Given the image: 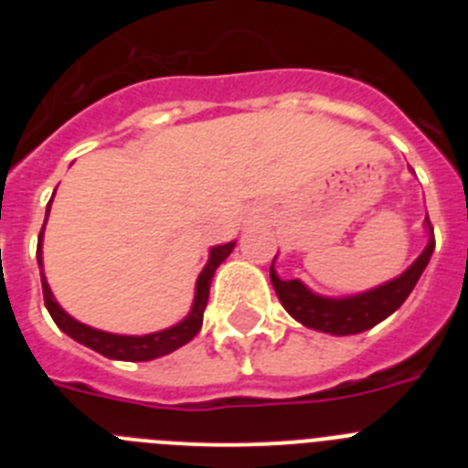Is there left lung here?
<instances>
[{
    "instance_id": "left-lung-1",
    "label": "left lung",
    "mask_w": 468,
    "mask_h": 468,
    "mask_svg": "<svg viewBox=\"0 0 468 468\" xmlns=\"http://www.w3.org/2000/svg\"><path fill=\"white\" fill-rule=\"evenodd\" d=\"M424 225H427L429 229V243L427 248L421 250L420 258H417L399 279L378 285L373 291L349 297L316 295V292L309 291L302 281L279 279V274H276L274 270V262H271L270 267L271 285H274L276 295H279L285 312L291 314L295 321H300L302 325H307V328L321 330V333L330 335H356L363 333V330H370L373 325H378L379 321L391 316V314L408 300V295L412 292L417 281H420L421 271L427 270V264L433 253V246H436L429 215L427 220H424Z\"/></svg>"
}]
</instances>
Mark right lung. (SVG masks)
I'll return each mask as SVG.
<instances>
[{"label": "right lung", "mask_w": 468, "mask_h": 468, "mask_svg": "<svg viewBox=\"0 0 468 468\" xmlns=\"http://www.w3.org/2000/svg\"><path fill=\"white\" fill-rule=\"evenodd\" d=\"M47 206V218H48ZM41 239H44V227L39 231V243H37V262L41 267ZM237 241L222 243V246L210 248V258L208 264L204 267V271L198 274L197 279V292H194V304L192 312L187 314V318H183L180 324H176L173 328L159 330V333L150 335H114L105 333V330H95L90 325L80 324L77 318L69 316L60 304L53 297L51 288L47 283V276H44V270H41V291H44V304H47L48 314L56 321V325L63 330L65 335H69L72 340H77L80 345L89 346V349L98 351L102 356L114 358V361H152V358L166 356L171 351L180 349L183 345H187L194 335L201 330V324H204V309L208 304V292H210V281H213L215 270L220 267L227 260V255L234 250Z\"/></svg>", "instance_id": "obj_1"}]
</instances>
